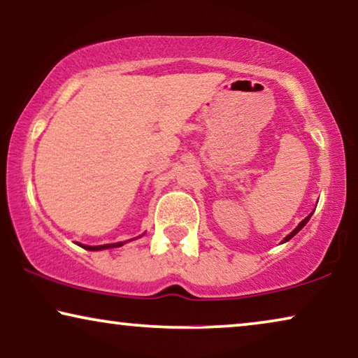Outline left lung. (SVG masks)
<instances>
[{"label": "left lung", "mask_w": 358, "mask_h": 358, "mask_svg": "<svg viewBox=\"0 0 358 358\" xmlns=\"http://www.w3.org/2000/svg\"><path fill=\"white\" fill-rule=\"evenodd\" d=\"M310 217H311V215H310ZM310 217H306V218H305V220H303V222H301V223H300V224H298V227H296V228H295V229H293V231H292V233H290V234H288V236H287V238H285V239H283V243H285V241H288V239H292V238H293V236H295V234H296V233H298V231H300V229H301V228H303V227H305V224H306V223H308V220H310Z\"/></svg>", "instance_id": "1"}]
</instances>
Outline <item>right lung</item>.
I'll return each mask as SVG.
<instances>
[{"label": "right lung", "mask_w": 358, "mask_h": 358, "mask_svg": "<svg viewBox=\"0 0 358 358\" xmlns=\"http://www.w3.org/2000/svg\"><path fill=\"white\" fill-rule=\"evenodd\" d=\"M124 243H115V244H102V246H83L80 244L81 248L85 249H90V251H101V249H109V248H120Z\"/></svg>", "instance_id": "obj_1"}]
</instances>
